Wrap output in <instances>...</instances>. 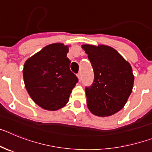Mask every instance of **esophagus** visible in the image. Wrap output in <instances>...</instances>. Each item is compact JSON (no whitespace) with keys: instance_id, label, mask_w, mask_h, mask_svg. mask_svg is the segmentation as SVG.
I'll use <instances>...</instances> for the list:
<instances>
[{"instance_id":"esophagus-1","label":"esophagus","mask_w":152,"mask_h":152,"mask_svg":"<svg viewBox=\"0 0 152 152\" xmlns=\"http://www.w3.org/2000/svg\"><path fill=\"white\" fill-rule=\"evenodd\" d=\"M77 77H78L79 81H80V80H81V74H80V72H79V73L77 74Z\"/></svg>"}]
</instances>
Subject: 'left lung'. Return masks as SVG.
<instances>
[{"instance_id":"8db88e82","label":"left lung","mask_w":152,"mask_h":152,"mask_svg":"<svg viewBox=\"0 0 152 152\" xmlns=\"http://www.w3.org/2000/svg\"><path fill=\"white\" fill-rule=\"evenodd\" d=\"M82 49L94 74L92 85L85 88L88 109L98 116L113 115L123 108L132 91L131 65L112 47L85 44Z\"/></svg>"}]
</instances>
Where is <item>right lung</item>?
I'll use <instances>...</instances> for the list:
<instances>
[{
	"label": "right lung",
	"instance_id": "add662e5",
	"mask_svg": "<svg viewBox=\"0 0 152 152\" xmlns=\"http://www.w3.org/2000/svg\"><path fill=\"white\" fill-rule=\"evenodd\" d=\"M68 46L46 45L26 61L23 70L25 87L33 101L46 110L62 108L78 81L70 70Z\"/></svg>",
	"mask_w": 152,
	"mask_h": 152
}]
</instances>
